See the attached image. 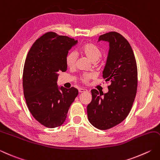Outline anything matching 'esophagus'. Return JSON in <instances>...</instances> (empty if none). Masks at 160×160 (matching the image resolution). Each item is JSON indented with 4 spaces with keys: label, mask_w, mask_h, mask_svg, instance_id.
<instances>
[{
    "label": "esophagus",
    "mask_w": 160,
    "mask_h": 160,
    "mask_svg": "<svg viewBox=\"0 0 160 160\" xmlns=\"http://www.w3.org/2000/svg\"><path fill=\"white\" fill-rule=\"evenodd\" d=\"M78 91H79V92H80V93H83V92H87V89H83V88H79V89H78Z\"/></svg>",
    "instance_id": "esophagus-1"
}]
</instances>
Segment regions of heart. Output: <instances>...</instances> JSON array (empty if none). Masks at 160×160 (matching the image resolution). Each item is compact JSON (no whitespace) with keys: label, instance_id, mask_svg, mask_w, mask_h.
<instances>
[{"label":"heart","instance_id":"b5f03b06","mask_svg":"<svg viewBox=\"0 0 160 160\" xmlns=\"http://www.w3.org/2000/svg\"><path fill=\"white\" fill-rule=\"evenodd\" d=\"M79 52L81 54L85 56V57L92 62L98 61L102 55V51L98 46L93 43H87L84 44L79 49ZM77 56L74 52H71L67 55L66 58V63L68 67H73L76 64ZM94 78V75L91 73H83L80 76V80L84 83H88L89 81Z\"/></svg>","mask_w":160,"mask_h":160}]
</instances>
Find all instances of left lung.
Masks as SVG:
<instances>
[{
  "instance_id": "1",
  "label": "left lung",
  "mask_w": 160,
  "mask_h": 160,
  "mask_svg": "<svg viewBox=\"0 0 160 160\" xmlns=\"http://www.w3.org/2000/svg\"><path fill=\"white\" fill-rule=\"evenodd\" d=\"M101 40L109 44L102 77L110 85L106 93L91 91L92 100L87 105V116L92 126L105 130L119 124L129 114L137 93V67L132 47L121 34L105 33L99 37L98 42Z\"/></svg>"
}]
</instances>
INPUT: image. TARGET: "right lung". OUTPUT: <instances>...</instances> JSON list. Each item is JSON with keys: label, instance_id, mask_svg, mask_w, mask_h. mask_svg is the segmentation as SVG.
Masks as SVG:
<instances>
[{"label": "right lung", "instance_id": "add662e5", "mask_svg": "<svg viewBox=\"0 0 160 160\" xmlns=\"http://www.w3.org/2000/svg\"><path fill=\"white\" fill-rule=\"evenodd\" d=\"M78 43L67 36L50 32L35 41L25 61L23 87L26 104L33 117L47 128L64 123L78 94L75 87H59V72L67 69L66 58Z\"/></svg>", "mask_w": 160, "mask_h": 160}]
</instances>
